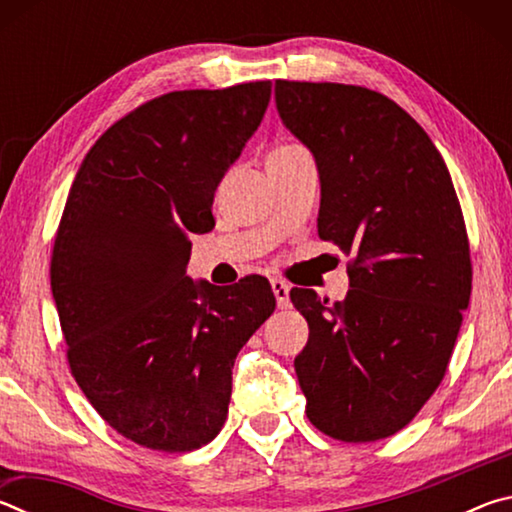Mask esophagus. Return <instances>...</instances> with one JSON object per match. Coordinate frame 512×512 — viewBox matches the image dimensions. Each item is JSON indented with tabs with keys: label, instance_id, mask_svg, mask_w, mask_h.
<instances>
[{
	"label": "esophagus",
	"instance_id": "34e87169",
	"mask_svg": "<svg viewBox=\"0 0 512 512\" xmlns=\"http://www.w3.org/2000/svg\"><path fill=\"white\" fill-rule=\"evenodd\" d=\"M271 289H273V296L277 300V307L287 309L289 307V291H291L289 284L284 280H271Z\"/></svg>",
	"mask_w": 512,
	"mask_h": 512
}]
</instances>
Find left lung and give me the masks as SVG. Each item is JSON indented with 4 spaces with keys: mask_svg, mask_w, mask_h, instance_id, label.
Listing matches in <instances>:
<instances>
[{
    "mask_svg": "<svg viewBox=\"0 0 512 512\" xmlns=\"http://www.w3.org/2000/svg\"><path fill=\"white\" fill-rule=\"evenodd\" d=\"M275 106L316 160L320 239L352 255L343 302L291 291L309 323L293 361L307 418L345 443L388 438L443 381L470 305L452 176L418 121L379 92L275 81Z\"/></svg>",
    "mask_w": 512,
    "mask_h": 512,
    "instance_id": "obj_1",
    "label": "left lung"
}]
</instances>
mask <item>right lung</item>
<instances>
[{
    "instance_id": "add662e5",
    "label": "right lung",
    "mask_w": 512,
    "mask_h": 512,
    "mask_svg": "<svg viewBox=\"0 0 512 512\" xmlns=\"http://www.w3.org/2000/svg\"><path fill=\"white\" fill-rule=\"evenodd\" d=\"M271 81L144 103L85 155L51 257V293L76 384L112 429L160 452L221 431L232 366L273 314L262 275L235 287L187 275L214 228L216 187L262 124Z\"/></svg>"
}]
</instances>
